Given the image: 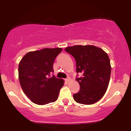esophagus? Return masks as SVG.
<instances>
[{"mask_svg": "<svg viewBox=\"0 0 131 131\" xmlns=\"http://www.w3.org/2000/svg\"><path fill=\"white\" fill-rule=\"evenodd\" d=\"M65 81H67V82H69V81H70V78L68 77V78H67V79H65Z\"/></svg>", "mask_w": 131, "mask_h": 131, "instance_id": "obj_1", "label": "esophagus"}]
</instances>
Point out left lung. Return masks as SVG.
Instances as JSON below:
<instances>
[{
    "instance_id": "1",
    "label": "left lung",
    "mask_w": 131,
    "mask_h": 131,
    "mask_svg": "<svg viewBox=\"0 0 131 131\" xmlns=\"http://www.w3.org/2000/svg\"><path fill=\"white\" fill-rule=\"evenodd\" d=\"M64 50L74 58L80 89L73 94L77 103L91 105L102 98L109 84L111 65L108 55L100 48L94 46H74Z\"/></svg>"
}]
</instances>
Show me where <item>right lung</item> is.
<instances>
[{
  "label": "right lung",
  "instance_id": "obj_1",
  "mask_svg": "<svg viewBox=\"0 0 131 131\" xmlns=\"http://www.w3.org/2000/svg\"><path fill=\"white\" fill-rule=\"evenodd\" d=\"M61 48L43 49L25 55L18 66L19 81L24 93L33 103L43 105L58 99L63 79L56 78L53 64Z\"/></svg>",
  "mask_w": 131,
  "mask_h": 131
}]
</instances>
